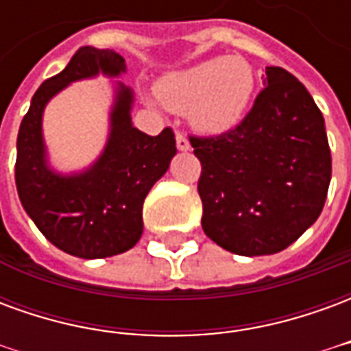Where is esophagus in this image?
I'll list each match as a JSON object with an SVG mask.
<instances>
[{
    "mask_svg": "<svg viewBox=\"0 0 351 351\" xmlns=\"http://www.w3.org/2000/svg\"><path fill=\"white\" fill-rule=\"evenodd\" d=\"M176 148L178 150H190V141L186 138V135H184L182 131H176Z\"/></svg>",
    "mask_w": 351,
    "mask_h": 351,
    "instance_id": "esophagus-1",
    "label": "esophagus"
}]
</instances>
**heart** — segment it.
Segmentation results:
<instances>
[{
  "label": "heart",
  "instance_id": "1",
  "mask_svg": "<svg viewBox=\"0 0 351 351\" xmlns=\"http://www.w3.org/2000/svg\"><path fill=\"white\" fill-rule=\"evenodd\" d=\"M254 92V71L243 58H216L158 82L156 95L165 107L188 110L191 123L220 133L243 118Z\"/></svg>",
  "mask_w": 351,
  "mask_h": 351
}]
</instances>
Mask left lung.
<instances>
[{
	"label": "left lung",
	"instance_id": "left-lung-1",
	"mask_svg": "<svg viewBox=\"0 0 351 351\" xmlns=\"http://www.w3.org/2000/svg\"><path fill=\"white\" fill-rule=\"evenodd\" d=\"M190 143L201 161L203 231L223 250L276 254L317 220L331 150L322 110L286 69L267 67L265 88L235 128Z\"/></svg>",
	"mask_w": 351,
	"mask_h": 351
}]
</instances>
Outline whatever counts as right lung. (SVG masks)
<instances>
[{"label":"right lung","instance_id":"add662e5","mask_svg":"<svg viewBox=\"0 0 351 351\" xmlns=\"http://www.w3.org/2000/svg\"><path fill=\"white\" fill-rule=\"evenodd\" d=\"M125 71L114 50L82 47L64 71L43 82L20 123L14 180L20 203L43 235L75 258L130 250L143 235V203L176 154L175 133L146 135L131 125V90L120 86L112 131L101 160L79 176H58L45 163L41 116L47 101L73 80Z\"/></svg>","mask_w":351,"mask_h":351}]
</instances>
